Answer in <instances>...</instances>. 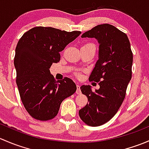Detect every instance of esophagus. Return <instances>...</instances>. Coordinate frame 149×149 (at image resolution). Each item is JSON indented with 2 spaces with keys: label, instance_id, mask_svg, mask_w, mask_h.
<instances>
[{
  "label": "esophagus",
  "instance_id": "1",
  "mask_svg": "<svg viewBox=\"0 0 149 149\" xmlns=\"http://www.w3.org/2000/svg\"><path fill=\"white\" fill-rule=\"evenodd\" d=\"M76 88H77V89H76V94H81L80 85H79V84H76Z\"/></svg>",
  "mask_w": 149,
  "mask_h": 149
}]
</instances>
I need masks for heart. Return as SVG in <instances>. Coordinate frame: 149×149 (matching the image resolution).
<instances>
[{
  "label": "heart",
  "mask_w": 149,
  "mask_h": 149,
  "mask_svg": "<svg viewBox=\"0 0 149 149\" xmlns=\"http://www.w3.org/2000/svg\"><path fill=\"white\" fill-rule=\"evenodd\" d=\"M87 45H92V44H91V43H87V44L84 45V46H87Z\"/></svg>",
  "instance_id": "obj_1"
}]
</instances>
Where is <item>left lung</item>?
<instances>
[{
	"instance_id": "obj_1",
	"label": "left lung",
	"mask_w": 149,
	"mask_h": 149,
	"mask_svg": "<svg viewBox=\"0 0 149 149\" xmlns=\"http://www.w3.org/2000/svg\"><path fill=\"white\" fill-rule=\"evenodd\" d=\"M81 37H94L100 43L99 60L88 79L100 88L81 86L88 103L79 112L84 123L96 127L110 120L123 104L132 78L133 52L127 34L109 24L97 25Z\"/></svg>"
}]
</instances>
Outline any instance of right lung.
I'll use <instances>...</instances> for the list:
<instances>
[{
    "label": "right lung",
    "instance_id": "obj_1",
    "mask_svg": "<svg viewBox=\"0 0 149 149\" xmlns=\"http://www.w3.org/2000/svg\"><path fill=\"white\" fill-rule=\"evenodd\" d=\"M81 34L80 31L36 26L18 42L14 57L16 81L22 103L34 119H53L62 102L76 92V86L71 79L55 81L49 68L59 62L60 52Z\"/></svg>",
    "mask_w": 149,
    "mask_h": 149
}]
</instances>
